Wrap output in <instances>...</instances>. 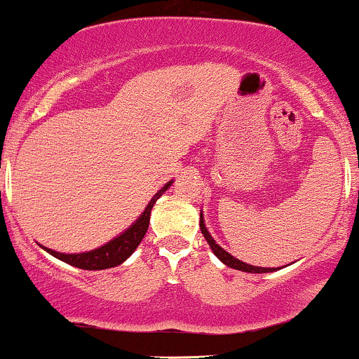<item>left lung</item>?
Instances as JSON below:
<instances>
[{"label":"left lung","instance_id":"left-lung-1","mask_svg":"<svg viewBox=\"0 0 359 359\" xmlns=\"http://www.w3.org/2000/svg\"><path fill=\"white\" fill-rule=\"evenodd\" d=\"M200 229H201V233H203L205 241H207L208 245H210L213 255L219 257V259L222 261L225 266H229L232 269H239V271H245V273H273V271H276V269H278V268L252 266V264H248V263H244V261L237 259V257H233L231 252H227L224 248H220V245L215 243V239H213V237L210 236V232H208L207 225H205V220H203V213H201V212H200Z\"/></svg>","mask_w":359,"mask_h":359}]
</instances>
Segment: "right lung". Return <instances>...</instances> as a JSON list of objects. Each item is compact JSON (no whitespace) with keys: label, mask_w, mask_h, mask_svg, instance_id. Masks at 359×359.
Segmentation results:
<instances>
[{"label":"right lung","mask_w":359,"mask_h":359,"mask_svg":"<svg viewBox=\"0 0 359 359\" xmlns=\"http://www.w3.org/2000/svg\"><path fill=\"white\" fill-rule=\"evenodd\" d=\"M171 184H172V180L168 181V183L164 184V187L161 188L154 196H152L151 201L147 203V207L144 208V212L139 215V219H137L135 222L127 229V231H123L120 236H116L111 241H108L107 244L93 249V251L78 252V255H66V252H57V251H52L49 248H43L42 244H40V248H42L43 251L49 252L50 256L57 257V259L64 261V263L71 264V266L74 268L108 269V268L118 266V264H122L123 261H127L128 257L134 255L137 245H139L140 241L144 239V236H146L149 229V219H151L152 207H154L156 201L163 196V193L166 191Z\"/></svg>","instance_id":"1"}]
</instances>
